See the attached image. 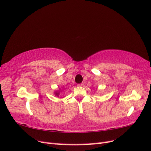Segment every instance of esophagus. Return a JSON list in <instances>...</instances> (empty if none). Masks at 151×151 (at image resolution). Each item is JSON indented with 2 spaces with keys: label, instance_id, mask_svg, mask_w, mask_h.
I'll list each match as a JSON object with an SVG mask.
<instances>
[{
  "label": "esophagus",
  "instance_id": "34e87169",
  "mask_svg": "<svg viewBox=\"0 0 151 151\" xmlns=\"http://www.w3.org/2000/svg\"><path fill=\"white\" fill-rule=\"evenodd\" d=\"M84 86V84H83V83H81V84H78V86Z\"/></svg>",
  "mask_w": 151,
  "mask_h": 151
}]
</instances>
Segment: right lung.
<instances>
[{
    "instance_id": "1",
    "label": "right lung",
    "mask_w": 151,
    "mask_h": 151,
    "mask_svg": "<svg viewBox=\"0 0 151 151\" xmlns=\"http://www.w3.org/2000/svg\"><path fill=\"white\" fill-rule=\"evenodd\" d=\"M61 91H62V90H61L60 89H58V90H57V91H54V94L56 96L58 97V96H59V94H60V93Z\"/></svg>"
}]
</instances>
